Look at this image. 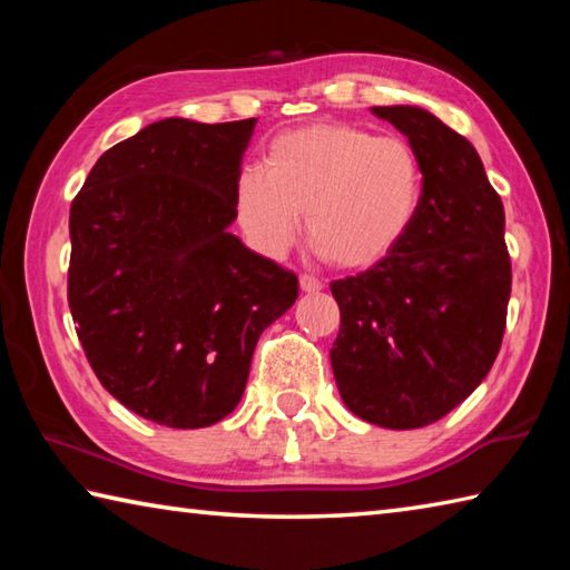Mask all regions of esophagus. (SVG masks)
Masks as SVG:
<instances>
[{"instance_id":"esophagus-1","label":"esophagus","mask_w":570,"mask_h":570,"mask_svg":"<svg viewBox=\"0 0 570 570\" xmlns=\"http://www.w3.org/2000/svg\"><path fill=\"white\" fill-rule=\"evenodd\" d=\"M298 286H302V292H306V294L322 292V288H324L322 278H316V276H312V274H302V276H298Z\"/></svg>"}]
</instances>
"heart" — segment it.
Returning <instances> with one entry per match:
<instances>
[{
  "mask_svg": "<svg viewBox=\"0 0 570 570\" xmlns=\"http://www.w3.org/2000/svg\"><path fill=\"white\" fill-rule=\"evenodd\" d=\"M424 170L397 135L350 122H314L268 142L262 170L234 186V210L250 246L284 256L306 216V238L326 262L362 272L392 256L420 214Z\"/></svg>",
  "mask_w": 570,
  "mask_h": 570,
  "instance_id": "heart-1",
  "label": "heart"
}]
</instances>
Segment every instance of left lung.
<instances>
[{"label":"left lung","mask_w":570,"mask_h":570,"mask_svg":"<svg viewBox=\"0 0 570 570\" xmlns=\"http://www.w3.org/2000/svg\"><path fill=\"white\" fill-rule=\"evenodd\" d=\"M424 170L420 214L392 256L332 282V370L346 407L390 430L445 417L485 380L505 334L513 268L503 200L478 150L428 110L372 108Z\"/></svg>","instance_id":"obj_1"}]
</instances>
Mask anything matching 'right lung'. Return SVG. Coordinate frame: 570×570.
<instances>
[{
  "label": "right lung",
  "mask_w": 570,
  "mask_h": 570,
  "mask_svg": "<svg viewBox=\"0 0 570 570\" xmlns=\"http://www.w3.org/2000/svg\"><path fill=\"white\" fill-rule=\"evenodd\" d=\"M256 118H168L105 150L70 206L77 340L115 400L176 430L224 420L298 278L228 234Z\"/></svg>",
  "instance_id": "right-lung-1"
}]
</instances>
